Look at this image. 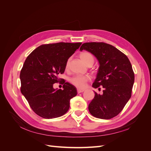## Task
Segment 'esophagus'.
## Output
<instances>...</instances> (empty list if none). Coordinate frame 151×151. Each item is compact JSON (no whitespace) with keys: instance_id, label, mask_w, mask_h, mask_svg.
Masks as SVG:
<instances>
[{"instance_id":"obj_1","label":"esophagus","mask_w":151,"mask_h":151,"mask_svg":"<svg viewBox=\"0 0 151 151\" xmlns=\"http://www.w3.org/2000/svg\"><path fill=\"white\" fill-rule=\"evenodd\" d=\"M77 93H83L84 91V89H77Z\"/></svg>"}]
</instances>
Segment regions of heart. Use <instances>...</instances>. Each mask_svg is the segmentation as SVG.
<instances>
[{
    "mask_svg": "<svg viewBox=\"0 0 151 151\" xmlns=\"http://www.w3.org/2000/svg\"><path fill=\"white\" fill-rule=\"evenodd\" d=\"M79 57L87 65H93L94 62V57L93 55L87 51H84L80 53ZM70 58H68L65 63V68L67 70L69 67ZM90 80V77L88 75H76L70 77L69 81L70 83L79 89H83L86 86L87 83Z\"/></svg>",
    "mask_w": 151,
    "mask_h": 151,
    "instance_id": "obj_1",
    "label": "heart"
}]
</instances>
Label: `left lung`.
<instances>
[{
  "label": "left lung",
  "mask_w": 151,
  "mask_h": 151,
  "mask_svg": "<svg viewBox=\"0 0 151 151\" xmlns=\"http://www.w3.org/2000/svg\"><path fill=\"white\" fill-rule=\"evenodd\" d=\"M83 50L93 54L99 63L93 87L104 88L101 95L94 92V98L89 104V111L94 117L111 119L122 111L131 98L134 83L131 63L119 50L103 42L83 43L80 48L81 51Z\"/></svg>",
  "instance_id": "8db88e82"
}]
</instances>
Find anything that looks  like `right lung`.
<instances>
[{"label": "right lung", "instance_id": "right-lung-1", "mask_svg": "<svg viewBox=\"0 0 151 151\" xmlns=\"http://www.w3.org/2000/svg\"><path fill=\"white\" fill-rule=\"evenodd\" d=\"M81 44L42 45L26 58L20 73L21 92L40 116L57 118L69 109L70 99L77 95L76 87L63 81V89H55L53 84L63 80L58 76L64 72L67 60Z\"/></svg>", "mask_w": 151, "mask_h": 151}]
</instances>
